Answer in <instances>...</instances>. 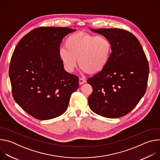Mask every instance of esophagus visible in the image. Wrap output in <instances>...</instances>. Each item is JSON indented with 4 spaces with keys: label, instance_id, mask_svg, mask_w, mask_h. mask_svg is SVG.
<instances>
[{
    "label": "esophagus",
    "instance_id": "obj_1",
    "mask_svg": "<svg viewBox=\"0 0 160 160\" xmlns=\"http://www.w3.org/2000/svg\"><path fill=\"white\" fill-rule=\"evenodd\" d=\"M85 82H86L85 79H83V78H79V84L80 85H82V84L85 83Z\"/></svg>",
    "mask_w": 160,
    "mask_h": 160
}]
</instances>
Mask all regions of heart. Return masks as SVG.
<instances>
[{
  "instance_id": "b5f03b06",
  "label": "heart",
  "mask_w": 160,
  "mask_h": 160,
  "mask_svg": "<svg viewBox=\"0 0 160 160\" xmlns=\"http://www.w3.org/2000/svg\"><path fill=\"white\" fill-rule=\"evenodd\" d=\"M64 48L58 51L59 59L64 68L73 72L78 63L82 70L96 74L106 66L112 54V43L104 35L79 32L68 36Z\"/></svg>"
}]
</instances>
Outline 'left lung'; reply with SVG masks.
Here are the masks:
<instances>
[{"label": "left lung", "instance_id": "left-lung-1", "mask_svg": "<svg viewBox=\"0 0 160 160\" xmlns=\"http://www.w3.org/2000/svg\"><path fill=\"white\" fill-rule=\"evenodd\" d=\"M90 30L111 40L112 54L104 69L87 80L93 88L88 105L93 112L106 118L123 117L146 92L149 70L146 56L138 39L127 30Z\"/></svg>", "mask_w": 160, "mask_h": 160}]
</instances>
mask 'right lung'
Masks as SVG:
<instances>
[{
    "label": "right lung",
    "mask_w": 160,
    "mask_h": 160,
    "mask_svg": "<svg viewBox=\"0 0 160 160\" xmlns=\"http://www.w3.org/2000/svg\"><path fill=\"white\" fill-rule=\"evenodd\" d=\"M76 30L40 27L22 37L11 57L9 75L14 101L36 119L58 117L67 109L78 77L68 73L59 59L62 38Z\"/></svg>",
    "instance_id": "right-lung-1"
}]
</instances>
